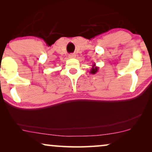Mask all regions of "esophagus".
<instances>
[{"label":"esophagus","mask_w":152,"mask_h":152,"mask_svg":"<svg viewBox=\"0 0 152 152\" xmlns=\"http://www.w3.org/2000/svg\"><path fill=\"white\" fill-rule=\"evenodd\" d=\"M69 57L70 58H75V54H70V55H69Z\"/></svg>","instance_id":"esophagus-1"}]
</instances>
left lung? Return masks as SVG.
Wrapping results in <instances>:
<instances>
[{
    "instance_id": "1",
    "label": "left lung",
    "mask_w": 152,
    "mask_h": 152,
    "mask_svg": "<svg viewBox=\"0 0 152 152\" xmlns=\"http://www.w3.org/2000/svg\"><path fill=\"white\" fill-rule=\"evenodd\" d=\"M98 70H99V67H97V66H96V65H95V64H94L92 66L91 70H90V73L94 75L96 73V72H98Z\"/></svg>"
}]
</instances>
